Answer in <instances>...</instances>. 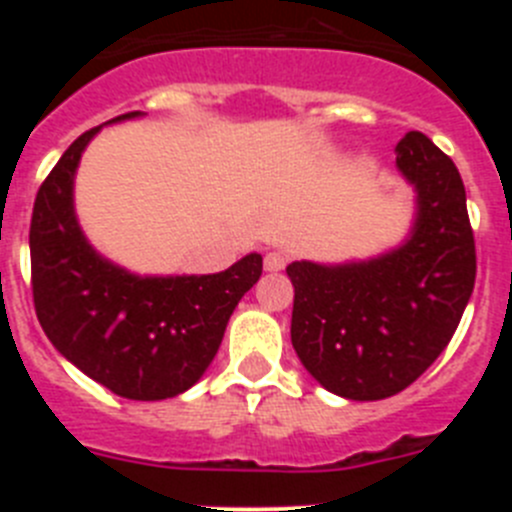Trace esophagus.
I'll list each match as a JSON object with an SVG mask.
<instances>
[{
  "mask_svg": "<svg viewBox=\"0 0 512 512\" xmlns=\"http://www.w3.org/2000/svg\"><path fill=\"white\" fill-rule=\"evenodd\" d=\"M289 264V256L284 251H269L264 256V266L269 271H282Z\"/></svg>",
  "mask_w": 512,
  "mask_h": 512,
  "instance_id": "esophagus-1",
  "label": "esophagus"
}]
</instances>
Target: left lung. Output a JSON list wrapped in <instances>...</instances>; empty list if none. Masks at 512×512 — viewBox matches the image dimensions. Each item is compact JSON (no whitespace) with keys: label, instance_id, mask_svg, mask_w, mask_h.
I'll return each mask as SVG.
<instances>
[{"label":"left lung","instance_id":"1","mask_svg":"<svg viewBox=\"0 0 512 512\" xmlns=\"http://www.w3.org/2000/svg\"><path fill=\"white\" fill-rule=\"evenodd\" d=\"M397 169L418 192L410 238L356 264L292 261V346L333 395L384 400L449 346L477 277L459 169L428 135L397 143Z\"/></svg>","mask_w":512,"mask_h":512}]
</instances>
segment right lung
<instances>
[{
	"label": "right lung",
	"mask_w": 512,
	"mask_h": 512,
	"mask_svg": "<svg viewBox=\"0 0 512 512\" xmlns=\"http://www.w3.org/2000/svg\"><path fill=\"white\" fill-rule=\"evenodd\" d=\"M138 115L128 112L110 122ZM99 130L102 125L66 148L35 197V312L58 354L94 382L128 400H166L205 374L235 305L259 282L264 261L261 253H248L220 274L138 277L102 259L74 212L76 166Z\"/></svg>",
	"instance_id": "add662e5"
}]
</instances>
